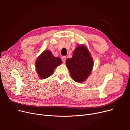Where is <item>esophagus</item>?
Here are the masks:
<instances>
[{"instance_id": "1", "label": "esophagus", "mask_w": 130, "mask_h": 130, "mask_svg": "<svg viewBox=\"0 0 130 130\" xmlns=\"http://www.w3.org/2000/svg\"><path fill=\"white\" fill-rule=\"evenodd\" d=\"M66 59V56H63V57H61V60H62L63 63H65V62Z\"/></svg>"}]
</instances>
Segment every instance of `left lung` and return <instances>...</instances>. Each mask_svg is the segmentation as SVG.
<instances>
[{"instance_id":"obj_1","label":"left lung","mask_w":130,"mask_h":130,"mask_svg":"<svg viewBox=\"0 0 130 130\" xmlns=\"http://www.w3.org/2000/svg\"><path fill=\"white\" fill-rule=\"evenodd\" d=\"M94 61L90 53L84 45L77 46L74 50L71 58L66 59V66L72 79L82 83L90 76Z\"/></svg>"}]
</instances>
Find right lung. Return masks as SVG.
Masks as SVG:
<instances>
[{
    "instance_id": "1",
    "label": "right lung",
    "mask_w": 130,
    "mask_h": 130,
    "mask_svg": "<svg viewBox=\"0 0 130 130\" xmlns=\"http://www.w3.org/2000/svg\"><path fill=\"white\" fill-rule=\"evenodd\" d=\"M62 63L58 57H55L48 50L45 51L37 58L36 63V70L39 77L45 79L51 76L55 69Z\"/></svg>"
}]
</instances>
